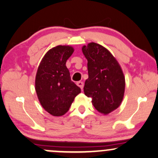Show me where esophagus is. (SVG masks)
<instances>
[{
	"label": "esophagus",
	"mask_w": 158,
	"mask_h": 158,
	"mask_svg": "<svg viewBox=\"0 0 158 158\" xmlns=\"http://www.w3.org/2000/svg\"><path fill=\"white\" fill-rule=\"evenodd\" d=\"M77 84L78 86H79V88H81V90L83 89V87H84V83H83V81H77Z\"/></svg>",
	"instance_id": "obj_1"
}]
</instances>
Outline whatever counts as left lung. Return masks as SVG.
Wrapping results in <instances>:
<instances>
[{
    "label": "left lung",
    "instance_id": "obj_1",
    "mask_svg": "<svg viewBox=\"0 0 158 158\" xmlns=\"http://www.w3.org/2000/svg\"><path fill=\"white\" fill-rule=\"evenodd\" d=\"M88 60V79L84 92L92 99L98 111L108 114L119 106L125 91V77L119 63L110 52L97 43L82 48Z\"/></svg>",
    "mask_w": 158,
    "mask_h": 158
}]
</instances>
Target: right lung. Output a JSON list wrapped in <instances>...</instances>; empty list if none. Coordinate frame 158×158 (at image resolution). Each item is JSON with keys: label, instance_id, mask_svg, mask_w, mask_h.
Segmentation results:
<instances>
[{"label": "right lung", "instance_id": "add662e5", "mask_svg": "<svg viewBox=\"0 0 158 158\" xmlns=\"http://www.w3.org/2000/svg\"><path fill=\"white\" fill-rule=\"evenodd\" d=\"M70 46H56L45 54L38 68L35 90L45 110L59 117L68 111L81 88L70 78L66 61L73 54Z\"/></svg>", "mask_w": 158, "mask_h": 158}]
</instances>
